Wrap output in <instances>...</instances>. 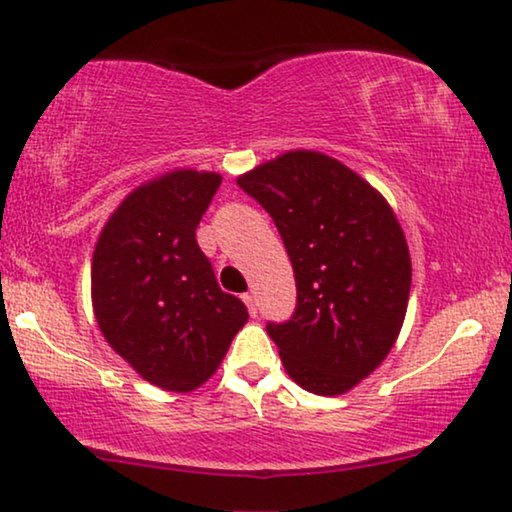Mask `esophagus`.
I'll return each instance as SVG.
<instances>
[{"mask_svg": "<svg viewBox=\"0 0 512 512\" xmlns=\"http://www.w3.org/2000/svg\"><path fill=\"white\" fill-rule=\"evenodd\" d=\"M243 301H246L250 315L255 317V315H257V303H255V296H253V294H243Z\"/></svg>", "mask_w": 512, "mask_h": 512, "instance_id": "esophagus-1", "label": "esophagus"}]
</instances>
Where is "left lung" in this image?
<instances>
[{
    "label": "left lung",
    "instance_id": "8db88e82",
    "mask_svg": "<svg viewBox=\"0 0 512 512\" xmlns=\"http://www.w3.org/2000/svg\"><path fill=\"white\" fill-rule=\"evenodd\" d=\"M292 259L296 308L269 322L287 375L340 395L370 375L402 329L411 259L402 227L368 181L317 151H289L239 177Z\"/></svg>",
    "mask_w": 512,
    "mask_h": 512
}]
</instances>
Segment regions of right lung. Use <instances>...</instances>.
Masks as SVG:
<instances>
[{"instance_id": "1", "label": "right lung", "mask_w": 512, "mask_h": 512, "mask_svg": "<svg viewBox=\"0 0 512 512\" xmlns=\"http://www.w3.org/2000/svg\"><path fill=\"white\" fill-rule=\"evenodd\" d=\"M220 181L177 170L144 183L112 213L94 250L91 299L105 340L165 391L204 384L248 322L195 239Z\"/></svg>"}]
</instances>
